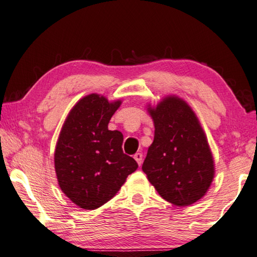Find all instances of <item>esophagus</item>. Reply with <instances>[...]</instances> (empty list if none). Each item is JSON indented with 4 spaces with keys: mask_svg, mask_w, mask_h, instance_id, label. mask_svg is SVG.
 <instances>
[{
    "mask_svg": "<svg viewBox=\"0 0 257 257\" xmlns=\"http://www.w3.org/2000/svg\"><path fill=\"white\" fill-rule=\"evenodd\" d=\"M134 159L137 161V163H138V165H142V162H143V154L142 153H136L134 155Z\"/></svg>",
    "mask_w": 257,
    "mask_h": 257,
    "instance_id": "obj_1",
    "label": "esophagus"
}]
</instances>
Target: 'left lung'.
<instances>
[{"label":"left lung","mask_w":257,"mask_h":257,"mask_svg":"<svg viewBox=\"0 0 257 257\" xmlns=\"http://www.w3.org/2000/svg\"><path fill=\"white\" fill-rule=\"evenodd\" d=\"M149 112L155 132L143 171L165 201L191 205L206 194L214 178V161L201 123L177 96H167Z\"/></svg>","instance_id":"left-lung-1"}]
</instances>
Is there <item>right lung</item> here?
<instances>
[{"label":"right lung","mask_w":257,"mask_h":257,"mask_svg":"<svg viewBox=\"0 0 257 257\" xmlns=\"http://www.w3.org/2000/svg\"><path fill=\"white\" fill-rule=\"evenodd\" d=\"M121 101L82 97L69 113L56 143L54 167L61 190L76 205L95 210L114 196L138 164L123 153V136L107 124Z\"/></svg>","instance_id":"right-lung-1"}]
</instances>
